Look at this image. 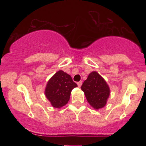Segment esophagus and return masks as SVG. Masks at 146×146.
<instances>
[{
  "instance_id": "esophagus-1",
  "label": "esophagus",
  "mask_w": 146,
  "mask_h": 146,
  "mask_svg": "<svg viewBox=\"0 0 146 146\" xmlns=\"http://www.w3.org/2000/svg\"><path fill=\"white\" fill-rule=\"evenodd\" d=\"M77 84H78V86L79 87H80V86H82V82L80 81V82H78L77 83Z\"/></svg>"
}]
</instances>
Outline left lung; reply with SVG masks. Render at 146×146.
I'll return each mask as SVG.
<instances>
[{"label":"left lung","instance_id":"left-lung-1","mask_svg":"<svg viewBox=\"0 0 146 146\" xmlns=\"http://www.w3.org/2000/svg\"><path fill=\"white\" fill-rule=\"evenodd\" d=\"M87 101L95 109L103 108L110 95V88L107 83L97 72L93 71L81 86Z\"/></svg>","mask_w":146,"mask_h":146}]
</instances>
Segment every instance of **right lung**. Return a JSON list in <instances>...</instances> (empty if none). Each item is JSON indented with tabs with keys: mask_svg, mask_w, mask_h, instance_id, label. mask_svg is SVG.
Listing matches in <instances>:
<instances>
[{
	"mask_svg": "<svg viewBox=\"0 0 146 146\" xmlns=\"http://www.w3.org/2000/svg\"><path fill=\"white\" fill-rule=\"evenodd\" d=\"M77 86L69 75L59 71L48 80L45 95L54 108H61L68 103L71 90Z\"/></svg>",
	"mask_w": 146,
	"mask_h": 146,
	"instance_id": "obj_1",
	"label": "right lung"
}]
</instances>
